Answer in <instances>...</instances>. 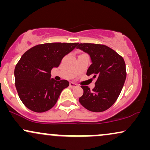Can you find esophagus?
Masks as SVG:
<instances>
[{
	"label": "esophagus",
	"instance_id": "1",
	"mask_svg": "<svg viewBox=\"0 0 150 150\" xmlns=\"http://www.w3.org/2000/svg\"><path fill=\"white\" fill-rule=\"evenodd\" d=\"M70 87H72V88H73V87H77V85L76 83H74V82H70Z\"/></svg>",
	"mask_w": 150,
	"mask_h": 150
}]
</instances>
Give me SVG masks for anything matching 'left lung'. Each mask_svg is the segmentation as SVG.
Segmentation results:
<instances>
[{
  "instance_id": "1",
  "label": "left lung",
  "mask_w": 150,
  "mask_h": 150,
  "mask_svg": "<svg viewBox=\"0 0 150 150\" xmlns=\"http://www.w3.org/2000/svg\"><path fill=\"white\" fill-rule=\"evenodd\" d=\"M77 49L89 55L92 63L87 75H94L93 78H97L92 90L87 86H81L84 93L79 98V101L90 111H106L116 102L124 85L126 79L124 59L105 45L78 44Z\"/></svg>"
}]
</instances>
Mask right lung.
<instances>
[{"mask_svg":"<svg viewBox=\"0 0 150 150\" xmlns=\"http://www.w3.org/2000/svg\"><path fill=\"white\" fill-rule=\"evenodd\" d=\"M78 43H49L31 48L22 55L15 68V87L25 106L34 112L49 111L57 102L68 80L51 78V71L58 68L65 55Z\"/></svg>","mask_w":150,"mask_h":150,"instance_id":"1","label":"right lung"}]
</instances>
